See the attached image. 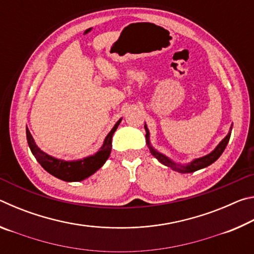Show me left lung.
I'll list each match as a JSON object with an SVG mask.
<instances>
[{"label":"left lung","mask_w":254,"mask_h":254,"mask_svg":"<svg viewBox=\"0 0 254 254\" xmlns=\"http://www.w3.org/2000/svg\"><path fill=\"white\" fill-rule=\"evenodd\" d=\"M144 128H145V132H147V134H145V137H147V144L150 149V152H151L152 156L156 157L159 161H160L162 165H165L167 167H170V168H173L174 170H177L178 173H194V171H197L199 169H203L205 167H207L209 165H212L213 162H215L217 160L218 158L221 157V154L224 151L227 143H229L230 141V136H231V132L227 134L224 139H223L220 144L217 145L216 148H215L212 152L208 153L207 156H204L201 158L198 159H195V160H192L190 163H188V165H179V163H176L174 161H171L169 158H167L166 156H163L162 153H159L158 151H156L151 145H150V141H149V131L147 128V126L144 124Z\"/></svg>","instance_id":"left-lung-1"}]
</instances>
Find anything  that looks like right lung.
Segmentation results:
<instances>
[{
    "label": "right lung",
    "mask_w": 254,
    "mask_h": 254,
    "mask_svg": "<svg viewBox=\"0 0 254 254\" xmlns=\"http://www.w3.org/2000/svg\"><path fill=\"white\" fill-rule=\"evenodd\" d=\"M120 122H121V119L119 120L114 127L111 130V132L106 135L104 143H103L102 148L98 150V152H96L94 156L80 159V160H60V159H56L49 156V154L45 153L44 151H41L37 147V144L34 143L33 137L28 127L27 140L29 148L31 150L33 156L36 157L42 168L46 171H48L50 175H53L55 177L62 180H65V182H80V180H84L89 177V176H92L94 173H96L104 165L107 159H109L112 150V136H113L114 132L117 131Z\"/></svg>",
    "instance_id": "right-lung-1"
}]
</instances>
